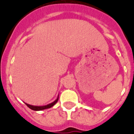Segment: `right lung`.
Segmentation results:
<instances>
[{
  "label": "right lung",
  "mask_w": 134,
  "mask_h": 134,
  "mask_svg": "<svg viewBox=\"0 0 134 134\" xmlns=\"http://www.w3.org/2000/svg\"><path fill=\"white\" fill-rule=\"evenodd\" d=\"M58 100H59V96H58L57 98L54 102H53L52 103H51V104H47V105H45V106H34V105H30V104H27V103H25V104H26V105L30 109H32V110H44V109H49V108H51L52 107H53V106H54L57 102Z\"/></svg>",
  "instance_id": "obj_1"
}]
</instances>
